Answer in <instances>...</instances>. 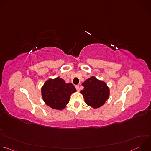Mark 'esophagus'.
Segmentation results:
<instances>
[{
  "label": "esophagus",
  "mask_w": 151,
  "mask_h": 151,
  "mask_svg": "<svg viewBox=\"0 0 151 151\" xmlns=\"http://www.w3.org/2000/svg\"><path fill=\"white\" fill-rule=\"evenodd\" d=\"M75 87H76V90H77L78 91H79V90H80L79 86L78 85H76V86H75Z\"/></svg>",
  "instance_id": "34e87169"
}]
</instances>
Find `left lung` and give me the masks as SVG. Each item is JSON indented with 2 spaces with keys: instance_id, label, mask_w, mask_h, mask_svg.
Returning <instances> with one entry per match:
<instances>
[{
  "instance_id": "left-lung-1",
  "label": "left lung",
  "mask_w": 151,
  "mask_h": 151,
  "mask_svg": "<svg viewBox=\"0 0 151 151\" xmlns=\"http://www.w3.org/2000/svg\"><path fill=\"white\" fill-rule=\"evenodd\" d=\"M82 85L84 88L81 93L85 103L94 109L102 106L109 97L110 91L107 84L94 76L85 80Z\"/></svg>"
}]
</instances>
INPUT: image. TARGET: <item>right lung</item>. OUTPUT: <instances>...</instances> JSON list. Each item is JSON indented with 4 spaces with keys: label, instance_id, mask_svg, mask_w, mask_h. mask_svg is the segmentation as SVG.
I'll list each match as a JSON object with an SVG mask.
<instances>
[{
    "label": "right lung",
    "instance_id": "add662e5",
    "mask_svg": "<svg viewBox=\"0 0 151 151\" xmlns=\"http://www.w3.org/2000/svg\"><path fill=\"white\" fill-rule=\"evenodd\" d=\"M76 91V90L72 83H66L60 77L49 79L41 89L42 97L45 104L57 110L65 108L71 94Z\"/></svg>",
    "mask_w": 151,
    "mask_h": 151
}]
</instances>
